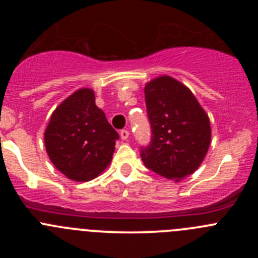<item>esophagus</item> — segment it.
Instances as JSON below:
<instances>
[{"instance_id": "34e87169", "label": "esophagus", "mask_w": 258, "mask_h": 258, "mask_svg": "<svg viewBox=\"0 0 258 258\" xmlns=\"http://www.w3.org/2000/svg\"><path fill=\"white\" fill-rule=\"evenodd\" d=\"M120 137H121L122 141H127V138H129V131H127V129H122V131L120 132Z\"/></svg>"}]
</instances>
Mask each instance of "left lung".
<instances>
[{
    "label": "left lung",
    "instance_id": "1",
    "mask_svg": "<svg viewBox=\"0 0 258 258\" xmlns=\"http://www.w3.org/2000/svg\"><path fill=\"white\" fill-rule=\"evenodd\" d=\"M145 99L152 140L141 157L149 169L179 182L199 168L208 152V113L187 86L168 75L146 84Z\"/></svg>",
    "mask_w": 258,
    "mask_h": 258
}]
</instances>
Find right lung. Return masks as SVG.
Masks as SVG:
<instances>
[{
	"label": "right lung",
	"mask_w": 258,
	"mask_h": 258,
	"mask_svg": "<svg viewBox=\"0 0 258 258\" xmlns=\"http://www.w3.org/2000/svg\"><path fill=\"white\" fill-rule=\"evenodd\" d=\"M44 140L49 159L61 174L88 182L112 161L118 134L95 104L94 90L81 88L54 109Z\"/></svg>",
	"instance_id": "right-lung-1"
}]
</instances>
